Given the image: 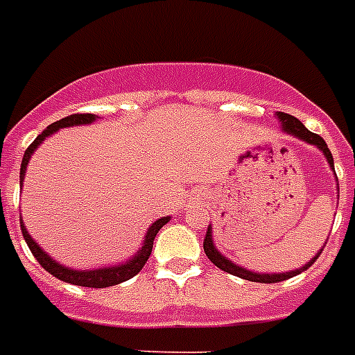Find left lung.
I'll use <instances>...</instances> for the list:
<instances>
[{"instance_id":"1","label":"left lung","mask_w":355,"mask_h":355,"mask_svg":"<svg viewBox=\"0 0 355 355\" xmlns=\"http://www.w3.org/2000/svg\"><path fill=\"white\" fill-rule=\"evenodd\" d=\"M278 116V119L282 121V128H284V132L291 134V136H297L298 139H302V141H306V144H311L315 145L317 149H320L322 153H324L326 160H328V164H330V167L334 169V156H331L330 149H328V145H326V141L322 138H320L319 134L311 132V130H308V128L304 127L302 123L298 121L295 116H291V114H284V112H278L276 114ZM205 252L206 256L210 258V261L214 265H217L219 269L225 270V272H228V275H234V276H239V278H243V280H248V282H259V284H276V282H284L287 280V278H293V276L300 275L302 270H306L308 267H311V265L315 263V259L319 258V254L322 252V250H319L317 252V256H313V258L309 259L308 263L304 265V267H300V269H295V270H289V272H280V275H261V272H252V270H247L245 267H239V265L232 263L230 259L225 258L219 250L216 248V245H214V237H211V227H208V230H206V237H205Z\"/></svg>"}]
</instances>
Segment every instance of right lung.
Masks as SVG:
<instances>
[{"label": "right lung", "instance_id": "add662e5", "mask_svg": "<svg viewBox=\"0 0 355 355\" xmlns=\"http://www.w3.org/2000/svg\"><path fill=\"white\" fill-rule=\"evenodd\" d=\"M97 116L96 114H71L68 118H62L58 119V121L51 123L49 127L44 130L42 134L36 136V139L33 144L27 147L24 155V160H21V166H19V184L24 182V177H25V169H27V164L31 160V155L35 153L36 147L47 138V136H51L58 130V128H64V127H73V125H88V123L96 121ZM169 221V217H162L158 221H155L150 225V228L147 230L145 234V241L141 245L136 256L125 261L121 265H116V267H105V269H92V270H75V269H69V267H64V265L57 263L55 259L46 254L38 247V243L29 236L27 232V228H25L24 221H19V227H21V234H24V239L27 243V247L29 250L33 252V256L36 258V261L44 267V269L53 275L55 278L62 282H68V284H73V286H80V287H110V286H118L121 282H127L128 278H132L136 276L141 270L145 263H147V259L150 256V250H153V241H155L156 234L160 230L166 223Z\"/></svg>", "mask_w": 355, "mask_h": 355}]
</instances>
